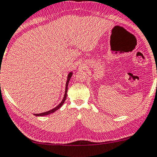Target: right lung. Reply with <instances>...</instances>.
<instances>
[{
  "mask_svg": "<svg viewBox=\"0 0 157 157\" xmlns=\"http://www.w3.org/2000/svg\"><path fill=\"white\" fill-rule=\"evenodd\" d=\"M73 75V73L72 72H70L68 73V75H67V82H66V84H65V95H64V98L63 100H62V102L60 103L57 106H56L55 108H53V109L50 110V111H46V112H44V113H34L35 116H36V117H43V116H46V115H49V114H51L52 113H54V112H55L57 110L59 109V108L61 107L62 105H63V103L65 102V100H66V97H67V86H68V83H69V81L70 79H71V76H72Z\"/></svg>",
  "mask_w": 157,
  "mask_h": 157,
  "instance_id": "add662e5",
  "label": "right lung"
}]
</instances>
